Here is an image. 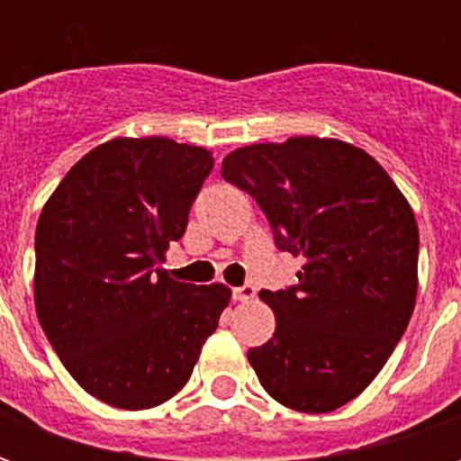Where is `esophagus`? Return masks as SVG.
<instances>
[{
    "mask_svg": "<svg viewBox=\"0 0 461 461\" xmlns=\"http://www.w3.org/2000/svg\"><path fill=\"white\" fill-rule=\"evenodd\" d=\"M254 296H257V286L251 281H247L244 286H237V289L231 291V299L234 301H251Z\"/></svg>",
    "mask_w": 461,
    "mask_h": 461,
    "instance_id": "34e87169",
    "label": "esophagus"
}]
</instances>
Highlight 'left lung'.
<instances>
[{
	"mask_svg": "<svg viewBox=\"0 0 461 461\" xmlns=\"http://www.w3.org/2000/svg\"><path fill=\"white\" fill-rule=\"evenodd\" d=\"M221 177L251 194L279 251L303 259L294 286L261 291L274 339L249 348L281 405L330 412L383 370L417 296L415 214L367 152L329 138H289L230 152Z\"/></svg>",
	"mask_w": 461,
	"mask_h": 461,
	"instance_id": "8db88e82",
	"label": "left lung"
}]
</instances>
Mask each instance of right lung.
Masks as SVG:
<instances>
[{
  "mask_svg": "<svg viewBox=\"0 0 461 461\" xmlns=\"http://www.w3.org/2000/svg\"><path fill=\"white\" fill-rule=\"evenodd\" d=\"M214 167L204 148L115 138L84 155L36 224V316L86 393L121 410L177 395L230 289L160 269Z\"/></svg>",
  "mask_w": 461,
  "mask_h": 461,
  "instance_id": "add662e5",
  "label": "right lung"
}]
</instances>
